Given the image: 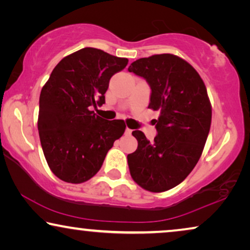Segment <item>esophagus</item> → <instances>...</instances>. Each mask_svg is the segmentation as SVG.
Segmentation results:
<instances>
[{
    "instance_id": "1",
    "label": "esophagus",
    "mask_w": 250,
    "mask_h": 250,
    "mask_svg": "<svg viewBox=\"0 0 250 250\" xmlns=\"http://www.w3.org/2000/svg\"><path fill=\"white\" fill-rule=\"evenodd\" d=\"M125 134L126 135H131L132 134V129L131 128H126L125 129Z\"/></svg>"
}]
</instances>
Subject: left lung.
Masks as SVG:
<instances>
[{
  "label": "left lung",
  "mask_w": 250,
  "mask_h": 250,
  "mask_svg": "<svg viewBox=\"0 0 250 250\" xmlns=\"http://www.w3.org/2000/svg\"><path fill=\"white\" fill-rule=\"evenodd\" d=\"M148 82L149 107L160 112L153 142L133 131L138 149L127 156L132 179L150 192H164L180 184L197 165L211 123V104L200 75L182 58L155 54L128 67Z\"/></svg>",
  "instance_id": "left-lung-1"
}]
</instances>
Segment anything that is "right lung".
Listing matches in <instances>:
<instances>
[{
	"mask_svg": "<svg viewBox=\"0 0 250 250\" xmlns=\"http://www.w3.org/2000/svg\"><path fill=\"white\" fill-rule=\"evenodd\" d=\"M127 62L126 58L84 47L64 57L42 87L37 121L41 146L50 169L64 182L78 184L93 177L124 134V121H105L91 108L104 104L111 76Z\"/></svg>",
	"mask_w": 250,
	"mask_h": 250,
	"instance_id": "right-lung-1",
	"label": "right lung"
}]
</instances>
